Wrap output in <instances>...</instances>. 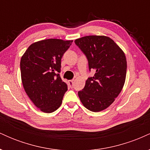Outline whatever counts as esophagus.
<instances>
[{
    "mask_svg": "<svg viewBox=\"0 0 150 150\" xmlns=\"http://www.w3.org/2000/svg\"><path fill=\"white\" fill-rule=\"evenodd\" d=\"M68 83H69V85H70V87H73V80L68 81Z\"/></svg>",
    "mask_w": 150,
    "mask_h": 150,
    "instance_id": "34e87169",
    "label": "esophagus"
}]
</instances>
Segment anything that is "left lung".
Instances as JSON below:
<instances>
[{
  "label": "left lung",
  "instance_id": "8db88e82",
  "mask_svg": "<svg viewBox=\"0 0 150 150\" xmlns=\"http://www.w3.org/2000/svg\"><path fill=\"white\" fill-rule=\"evenodd\" d=\"M75 43L88 60L89 70L95 72L86 80L84 89L78 92L79 98L89 111H103L115 101L125 84V53L106 36H86L75 39Z\"/></svg>",
  "mask_w": 150,
  "mask_h": 150
}]
</instances>
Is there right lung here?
<instances>
[{
    "instance_id": "right-lung-1",
    "label": "right lung",
    "mask_w": 150,
    "mask_h": 150,
    "mask_svg": "<svg viewBox=\"0 0 150 150\" xmlns=\"http://www.w3.org/2000/svg\"><path fill=\"white\" fill-rule=\"evenodd\" d=\"M73 40L49 39L34 42L22 56L20 71L25 92L38 108L52 113L68 90L60 76L61 58Z\"/></svg>"
}]
</instances>
